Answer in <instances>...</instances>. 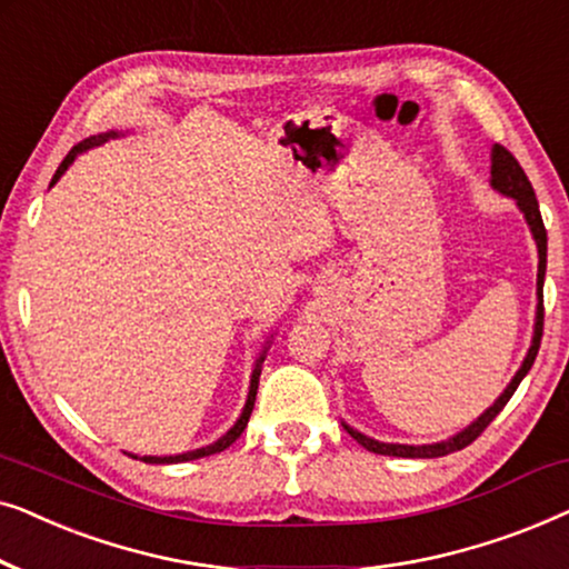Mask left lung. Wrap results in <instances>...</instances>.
Here are the masks:
<instances>
[{"instance_id":"1","label":"left lung","mask_w":569,"mask_h":569,"mask_svg":"<svg viewBox=\"0 0 569 569\" xmlns=\"http://www.w3.org/2000/svg\"><path fill=\"white\" fill-rule=\"evenodd\" d=\"M492 186L497 191L508 193V197L518 201L520 212L526 214L528 224H531V232L536 238V248H539V308H536L533 345H531V349H528L526 360H523V365H520V370L516 372V378H512V383L505 388V393L495 401V407H489L485 415L477 419V422H473L471 427H466L463 432H458L456 438H450L446 442H435V446H393V442H378L372 438H365L362 432H357V430H352V427L345 425V430L352 435V438L360 442L362 448H368L370 453L401 456V458H440V456L456 453V450L471 446V442L487 430L489 422H492V419L505 409V403H508L510 396L516 393L520 380L526 378V372L531 370L536 355H539L541 333H543V274H547V228H543V220H541V212H539V201H536L533 186H531V181H528L526 170L520 168L516 154H512L510 150H505L502 144H495V150H492Z\"/></svg>"}]
</instances>
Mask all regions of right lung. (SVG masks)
<instances>
[{
  "label": "right lung",
  "mask_w": 569,
  "mask_h": 569,
  "mask_svg": "<svg viewBox=\"0 0 569 569\" xmlns=\"http://www.w3.org/2000/svg\"><path fill=\"white\" fill-rule=\"evenodd\" d=\"M108 137H113V134H103V137H90V139H84V142H80V144H74L72 150H69V154L64 160H61V166L57 168V173H53V178H51V186L59 181L61 178V173H64V170L72 166V160L77 158V154L80 152H84V150H90L92 144H100V142H106ZM261 362H263V357L259 360V365H256V370H253V376H251V391H248V401H246V409H243V415H240V419L236 422V427H232V430L228 432V435H222L220 440L217 442H212V446H207V448H199V450H189V453H181V456H166V458H158V456H144L142 461L144 463H183V461H193V458H204V456H212V453H222L224 448H230L232 442H236L240 435H243V430H246V425H248V417H251V411H253V401H256V388H259V376H261Z\"/></svg>",
  "instance_id": "right-lung-1"
}]
</instances>
